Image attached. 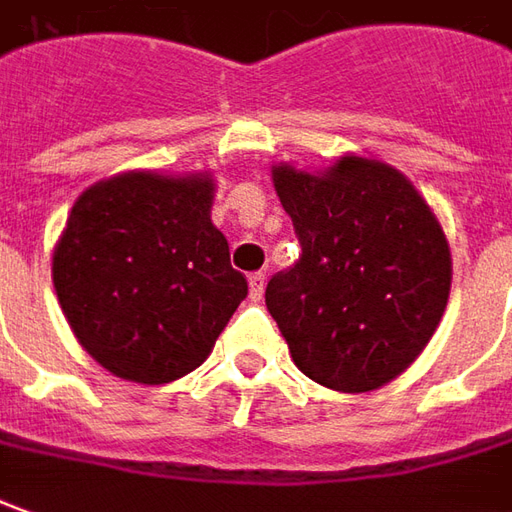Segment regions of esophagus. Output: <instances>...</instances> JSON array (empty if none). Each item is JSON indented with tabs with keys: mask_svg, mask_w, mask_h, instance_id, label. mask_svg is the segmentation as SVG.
<instances>
[{
	"mask_svg": "<svg viewBox=\"0 0 512 512\" xmlns=\"http://www.w3.org/2000/svg\"><path fill=\"white\" fill-rule=\"evenodd\" d=\"M263 288H266V274H263V271H255V274L249 277V300H263Z\"/></svg>",
	"mask_w": 512,
	"mask_h": 512,
	"instance_id": "34e87169",
	"label": "esophagus"
}]
</instances>
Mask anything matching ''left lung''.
I'll return each mask as SVG.
<instances>
[{
  "instance_id": "obj_1",
  "label": "left lung",
  "mask_w": 512,
  "mask_h": 512,
  "mask_svg": "<svg viewBox=\"0 0 512 512\" xmlns=\"http://www.w3.org/2000/svg\"><path fill=\"white\" fill-rule=\"evenodd\" d=\"M274 187L302 255L266 285V308L311 381L370 392L429 344L451 291V252L429 204L389 165L342 156Z\"/></svg>"
}]
</instances>
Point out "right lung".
Segmentation results:
<instances>
[{"label": "right lung", "mask_w": 512, "mask_h": 512, "mask_svg": "<svg viewBox=\"0 0 512 512\" xmlns=\"http://www.w3.org/2000/svg\"><path fill=\"white\" fill-rule=\"evenodd\" d=\"M210 176L123 173L89 187L52 255L66 322L100 367L168 384L210 356L249 285L212 227Z\"/></svg>", "instance_id": "1"}]
</instances>
